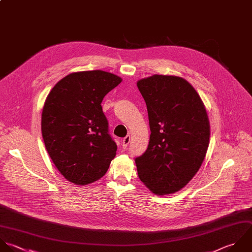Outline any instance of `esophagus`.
Masks as SVG:
<instances>
[{
    "label": "esophagus",
    "mask_w": 252,
    "mask_h": 252,
    "mask_svg": "<svg viewBox=\"0 0 252 252\" xmlns=\"http://www.w3.org/2000/svg\"><path fill=\"white\" fill-rule=\"evenodd\" d=\"M129 141H130V135H126V136L122 140V145H123L124 149H126V148L128 146Z\"/></svg>",
    "instance_id": "obj_1"
}]
</instances>
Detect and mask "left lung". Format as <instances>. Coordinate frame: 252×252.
<instances>
[{
  "mask_svg": "<svg viewBox=\"0 0 252 252\" xmlns=\"http://www.w3.org/2000/svg\"><path fill=\"white\" fill-rule=\"evenodd\" d=\"M137 87L146 103L150 139L136 157L140 181L159 195L179 191L199 170L209 145L210 126L195 89L184 78L159 75Z\"/></svg>",
  "mask_w": 252,
  "mask_h": 252,
  "instance_id": "obj_1",
  "label": "left lung"
}]
</instances>
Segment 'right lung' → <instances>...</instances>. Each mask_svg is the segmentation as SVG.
<instances>
[{
    "mask_svg": "<svg viewBox=\"0 0 252 252\" xmlns=\"http://www.w3.org/2000/svg\"><path fill=\"white\" fill-rule=\"evenodd\" d=\"M122 78L103 70L73 72L49 93L42 112L45 147L56 168L69 182L85 186L102 178L116 156L103 98Z\"/></svg>",
    "mask_w": 252,
    "mask_h": 252,
    "instance_id": "add662e5",
    "label": "right lung"
}]
</instances>
